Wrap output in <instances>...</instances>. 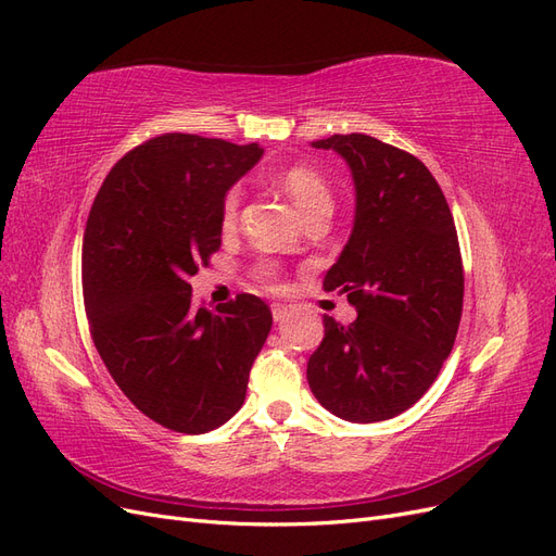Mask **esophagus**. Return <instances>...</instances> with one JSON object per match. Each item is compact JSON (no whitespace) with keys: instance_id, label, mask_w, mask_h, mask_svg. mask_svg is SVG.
I'll return each instance as SVG.
<instances>
[{"instance_id":"esophagus-1","label":"esophagus","mask_w":556,"mask_h":556,"mask_svg":"<svg viewBox=\"0 0 556 556\" xmlns=\"http://www.w3.org/2000/svg\"><path fill=\"white\" fill-rule=\"evenodd\" d=\"M271 315H274L276 323H282V319L290 315V308L285 304H271Z\"/></svg>"}]
</instances>
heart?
I'll list each match as a JSON object with an SVG mask.
<instances>
[{"instance_id":"heart-1","label":"heart","mask_w":556,"mask_h":556,"mask_svg":"<svg viewBox=\"0 0 556 556\" xmlns=\"http://www.w3.org/2000/svg\"><path fill=\"white\" fill-rule=\"evenodd\" d=\"M280 185L285 188V192L292 197L296 208L304 217L317 208L331 206V190H329L327 180L308 164H294V166H290V169H285L280 174ZM239 211H241V190L231 188L223 201V225L231 227L233 223H237ZM252 274H255V278L260 282L268 285V288H280V282H282L280 266L276 262L264 260L255 268H252Z\"/></svg>"}]
</instances>
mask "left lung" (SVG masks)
<instances>
[{"label":"left lung","instance_id":"obj_1","mask_svg":"<svg viewBox=\"0 0 556 556\" xmlns=\"http://www.w3.org/2000/svg\"><path fill=\"white\" fill-rule=\"evenodd\" d=\"M313 148L336 150L355 180V227L323 285L348 292L359 315L348 327L325 315L306 376L333 415L380 422L422 399L457 339V227L441 185L406 150L366 134H333Z\"/></svg>","mask_w":556,"mask_h":556}]
</instances>
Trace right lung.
<instances>
[{
    "label": "right lung",
    "mask_w": 556,
    "mask_h": 556,
    "mask_svg": "<svg viewBox=\"0 0 556 556\" xmlns=\"http://www.w3.org/2000/svg\"><path fill=\"white\" fill-rule=\"evenodd\" d=\"M257 143L160 134L117 162L83 233V299L99 357L153 422L206 433L243 406L271 311L239 294L197 308L190 278L220 250L227 190Z\"/></svg>",
    "instance_id": "add662e5"
}]
</instances>
